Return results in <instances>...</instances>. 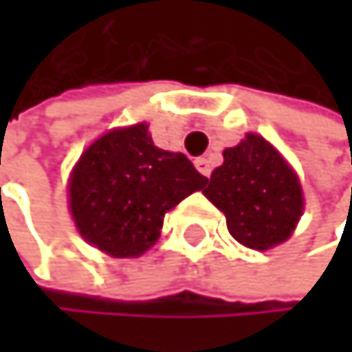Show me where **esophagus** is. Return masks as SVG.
<instances>
[{
  "instance_id": "1",
  "label": "esophagus",
  "mask_w": 352,
  "mask_h": 352,
  "mask_svg": "<svg viewBox=\"0 0 352 352\" xmlns=\"http://www.w3.org/2000/svg\"><path fill=\"white\" fill-rule=\"evenodd\" d=\"M194 164H196V168H198L202 175H205V177H209V175H211V164H209L207 158H196Z\"/></svg>"
}]
</instances>
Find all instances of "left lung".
<instances>
[{"mask_svg":"<svg viewBox=\"0 0 352 352\" xmlns=\"http://www.w3.org/2000/svg\"><path fill=\"white\" fill-rule=\"evenodd\" d=\"M202 192L226 215L230 234L260 251L287 241L304 209L296 173L258 135L223 150V164Z\"/></svg>","mask_w":352,"mask_h":352,"instance_id":"obj_1","label":"left lung"}]
</instances>
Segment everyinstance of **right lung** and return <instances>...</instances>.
<instances>
[{"mask_svg":"<svg viewBox=\"0 0 352 352\" xmlns=\"http://www.w3.org/2000/svg\"><path fill=\"white\" fill-rule=\"evenodd\" d=\"M207 182L184 154L156 147L147 124L116 129L76 164L69 209L90 245L113 258H135L158 241L164 213Z\"/></svg>","mask_w":352,"mask_h":352,"instance_id":"right-lung-1","label":"right lung"}]
</instances>
